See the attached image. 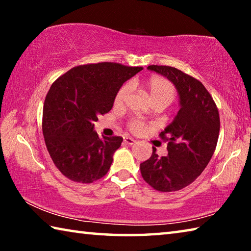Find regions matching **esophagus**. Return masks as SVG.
<instances>
[{"label":"esophagus","instance_id":"34e87169","mask_svg":"<svg viewBox=\"0 0 251 251\" xmlns=\"http://www.w3.org/2000/svg\"><path fill=\"white\" fill-rule=\"evenodd\" d=\"M124 142H125V144H127V145H134V144L137 143L136 142V139L131 138V137H125Z\"/></svg>","mask_w":251,"mask_h":251}]
</instances>
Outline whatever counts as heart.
<instances>
[{"label": "heart", "mask_w": 251, "mask_h": 251, "mask_svg": "<svg viewBox=\"0 0 251 251\" xmlns=\"http://www.w3.org/2000/svg\"><path fill=\"white\" fill-rule=\"evenodd\" d=\"M144 90L147 93L148 99L151 103H163L166 106L172 103L175 99V87L174 85L164 77L154 76L147 80L144 85ZM129 94V86L124 85L122 86L115 95L114 103L115 105H122L126 100L127 96ZM130 129L134 133H142L144 130V123L141 121H134L130 123Z\"/></svg>", "instance_id": "heart-1"}]
</instances>
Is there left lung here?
Returning <instances> with one entry per match:
<instances>
[{
    "label": "left lung",
    "mask_w": 251,
    "mask_h": 251,
    "mask_svg": "<svg viewBox=\"0 0 251 251\" xmlns=\"http://www.w3.org/2000/svg\"><path fill=\"white\" fill-rule=\"evenodd\" d=\"M147 70L175 85L179 110L160 133V137L168 141V155L158 157L152 148L151 158L141 164V173L156 190L176 192L192 184L214 155L220 128L218 109L205 86L184 72L158 65Z\"/></svg>",
    "instance_id": "8db88e82"
}]
</instances>
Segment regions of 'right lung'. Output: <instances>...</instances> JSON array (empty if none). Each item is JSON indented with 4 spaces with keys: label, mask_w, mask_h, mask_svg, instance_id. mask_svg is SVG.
I'll use <instances>...</instances> for the list:
<instances>
[{
    "label": "right lung",
    "mask_w": 251,
    "mask_h": 251,
    "mask_svg": "<svg viewBox=\"0 0 251 251\" xmlns=\"http://www.w3.org/2000/svg\"><path fill=\"white\" fill-rule=\"evenodd\" d=\"M142 70L97 63L74 67L52 84L42 128L50 158L63 175L88 184L107 174L123 138L99 137L94 123L112 109L123 84Z\"/></svg>",
    "instance_id": "right-lung-1"
}]
</instances>
